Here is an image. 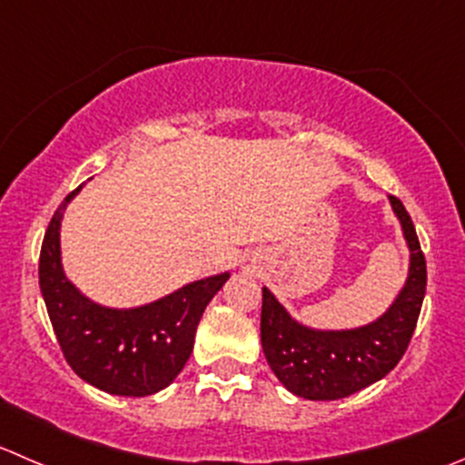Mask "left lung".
<instances>
[{"mask_svg":"<svg viewBox=\"0 0 465 465\" xmlns=\"http://www.w3.org/2000/svg\"><path fill=\"white\" fill-rule=\"evenodd\" d=\"M411 259L409 277L381 318L357 329H313L291 318L263 288L261 345L268 366L291 393L304 400H341L389 375L407 352L427 286L425 254L402 202L391 195Z\"/></svg>","mask_w":465,"mask_h":465,"instance_id":"8db88e82","label":"left lung"}]
</instances>
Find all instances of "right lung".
I'll return each mask as SVG.
<instances>
[{
	"label": "right lung",
	"instance_id": "add662e5",
	"mask_svg": "<svg viewBox=\"0 0 465 465\" xmlns=\"http://www.w3.org/2000/svg\"><path fill=\"white\" fill-rule=\"evenodd\" d=\"M79 191L81 186L52 215L38 263L40 291L63 357L81 380L104 393L124 398L159 393L186 366L202 313L229 272L186 283L136 309H108L88 300L65 277L61 263L63 211Z\"/></svg>",
	"mask_w": 465,
	"mask_h": 465
}]
</instances>
